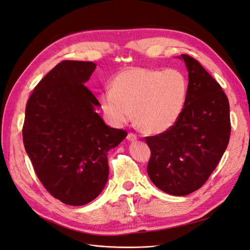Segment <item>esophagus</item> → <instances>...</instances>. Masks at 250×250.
Here are the masks:
<instances>
[{"instance_id": "1", "label": "esophagus", "mask_w": 250, "mask_h": 250, "mask_svg": "<svg viewBox=\"0 0 250 250\" xmlns=\"http://www.w3.org/2000/svg\"><path fill=\"white\" fill-rule=\"evenodd\" d=\"M127 139L129 140V141H137L138 140V135L137 134H134L133 132H129L127 134Z\"/></svg>"}]
</instances>
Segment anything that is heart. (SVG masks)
<instances>
[{
  "mask_svg": "<svg viewBox=\"0 0 250 250\" xmlns=\"http://www.w3.org/2000/svg\"><path fill=\"white\" fill-rule=\"evenodd\" d=\"M188 92V79L177 69L131 67L113 78L111 89L101 93L100 103L112 125L127 123L134 112L135 124L143 132L158 134L177 122Z\"/></svg>",
  "mask_w": 250,
  "mask_h": 250,
  "instance_id": "heart-1",
  "label": "heart"
}]
</instances>
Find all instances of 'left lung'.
Segmentation results:
<instances>
[{"label": "left lung", "mask_w": 250, "mask_h": 250, "mask_svg": "<svg viewBox=\"0 0 250 250\" xmlns=\"http://www.w3.org/2000/svg\"><path fill=\"white\" fill-rule=\"evenodd\" d=\"M188 92L183 113L169 130L146 137L150 148L147 172L165 193L197 191L220 162L230 137L229 99L220 84L188 54Z\"/></svg>", "instance_id": "1"}]
</instances>
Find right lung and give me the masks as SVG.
<instances>
[{"instance_id":"1","label":"right lung","mask_w":250,"mask_h":250,"mask_svg":"<svg viewBox=\"0 0 250 250\" xmlns=\"http://www.w3.org/2000/svg\"><path fill=\"white\" fill-rule=\"evenodd\" d=\"M95 69L92 62L62 60L39 82L26 105V152L44 188L69 206H83L102 192L107 152L127 135L95 111L100 103L84 84Z\"/></svg>"}]
</instances>
